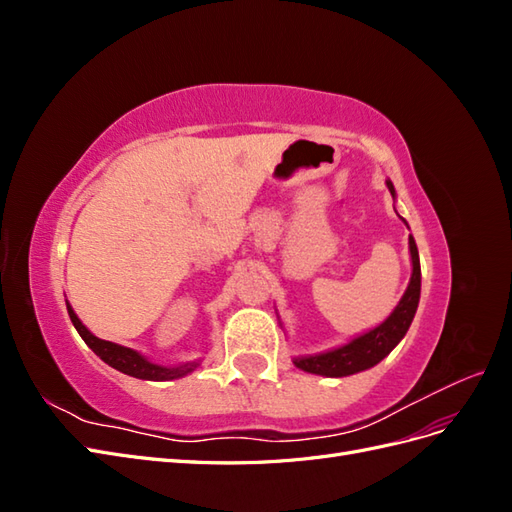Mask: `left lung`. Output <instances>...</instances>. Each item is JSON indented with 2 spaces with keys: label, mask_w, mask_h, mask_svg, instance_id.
<instances>
[{
  "label": "left lung",
  "mask_w": 512,
  "mask_h": 512,
  "mask_svg": "<svg viewBox=\"0 0 512 512\" xmlns=\"http://www.w3.org/2000/svg\"><path fill=\"white\" fill-rule=\"evenodd\" d=\"M386 185H389V192L395 198L393 183L386 181ZM408 243H410V258H412V277L404 297H401V301L393 309V314L382 324H378L376 329L354 337L352 342L344 346L333 348L329 352L312 354V356H297V359L292 361L294 365L307 371V374L344 378L378 365L384 356L389 354L401 339H404V335L408 333L412 324V318L416 314L418 299H421V262H418V250L412 235Z\"/></svg>",
  "instance_id": "1"
}]
</instances>
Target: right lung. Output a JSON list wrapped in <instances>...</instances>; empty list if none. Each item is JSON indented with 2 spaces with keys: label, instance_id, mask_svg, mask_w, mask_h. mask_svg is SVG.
Segmentation results:
<instances>
[{
  "label": "right lung",
  "instance_id": "1",
  "mask_svg": "<svg viewBox=\"0 0 512 512\" xmlns=\"http://www.w3.org/2000/svg\"><path fill=\"white\" fill-rule=\"evenodd\" d=\"M68 314H70L74 329L79 331V335L83 337V342L91 350H94L106 365L115 367L117 371H121V374H128L132 378H141V380H177V378L188 376L190 371H194L198 367V363H185V365H177V367H166V365L151 363L149 359H145L141 352L96 337L79 320V316L74 314V309H72L70 303H68Z\"/></svg>",
  "mask_w": 512,
  "mask_h": 512
}]
</instances>
